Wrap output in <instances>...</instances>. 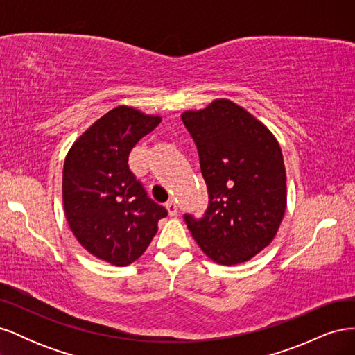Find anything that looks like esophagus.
<instances>
[{"label":"esophagus","mask_w":355,"mask_h":355,"mask_svg":"<svg viewBox=\"0 0 355 355\" xmlns=\"http://www.w3.org/2000/svg\"><path fill=\"white\" fill-rule=\"evenodd\" d=\"M166 209H167L170 216H176V214H178V206H176V202L173 200H168L166 202Z\"/></svg>","instance_id":"obj_1"}]
</instances>
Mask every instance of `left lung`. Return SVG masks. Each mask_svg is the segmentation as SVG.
<instances>
[{
	"mask_svg": "<svg viewBox=\"0 0 355 355\" xmlns=\"http://www.w3.org/2000/svg\"><path fill=\"white\" fill-rule=\"evenodd\" d=\"M182 121L197 145L209 192L204 216L185 214L187 227L216 263L250 261L274 240L284 216L282 148L257 118L228 99L185 111Z\"/></svg>",
	"mask_w": 355,
	"mask_h": 355,
	"instance_id": "left-lung-1",
	"label": "left lung"
}]
</instances>
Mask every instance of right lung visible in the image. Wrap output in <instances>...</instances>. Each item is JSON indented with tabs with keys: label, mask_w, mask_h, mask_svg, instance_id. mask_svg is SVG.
Wrapping results in <instances>:
<instances>
[{
	"label": "right lung",
	"mask_w": 355,
	"mask_h": 355,
	"mask_svg": "<svg viewBox=\"0 0 355 355\" xmlns=\"http://www.w3.org/2000/svg\"><path fill=\"white\" fill-rule=\"evenodd\" d=\"M161 123L132 106H116L71 146L63 164V209L75 239L116 266L141 257L167 210L148 197L128 168V154Z\"/></svg>",
	"instance_id": "add662e5"
}]
</instances>
